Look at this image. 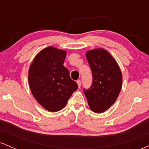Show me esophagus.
<instances>
[{"instance_id":"34e87169","label":"esophagus","mask_w":149,"mask_h":149,"mask_svg":"<svg viewBox=\"0 0 149 149\" xmlns=\"http://www.w3.org/2000/svg\"><path fill=\"white\" fill-rule=\"evenodd\" d=\"M77 84H78V88H80V86H81V81H80V80H78L76 81Z\"/></svg>"}]
</instances>
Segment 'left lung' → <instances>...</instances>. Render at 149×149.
<instances>
[{
	"mask_svg": "<svg viewBox=\"0 0 149 149\" xmlns=\"http://www.w3.org/2000/svg\"><path fill=\"white\" fill-rule=\"evenodd\" d=\"M86 57L93 80L90 88L83 92L90 109L101 113L117 100L122 88V72L116 59L105 49L87 51Z\"/></svg>",
	"mask_w": 149,
	"mask_h": 149,
	"instance_id": "obj_1",
	"label": "left lung"
}]
</instances>
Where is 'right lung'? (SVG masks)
<instances>
[{
  "instance_id": "add662e5",
  "label": "right lung",
  "mask_w": 149,
  "mask_h": 149,
  "mask_svg": "<svg viewBox=\"0 0 149 149\" xmlns=\"http://www.w3.org/2000/svg\"><path fill=\"white\" fill-rule=\"evenodd\" d=\"M66 56V50L49 46L38 53L29 66L31 92L38 103L48 111L61 110L78 89L63 65Z\"/></svg>"
}]
</instances>
